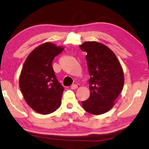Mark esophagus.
<instances>
[{"instance_id": "esophagus-1", "label": "esophagus", "mask_w": 149, "mask_h": 149, "mask_svg": "<svg viewBox=\"0 0 149 149\" xmlns=\"http://www.w3.org/2000/svg\"><path fill=\"white\" fill-rule=\"evenodd\" d=\"M77 88H78V85H76V84H73L71 86V90H75V89H77Z\"/></svg>"}]
</instances>
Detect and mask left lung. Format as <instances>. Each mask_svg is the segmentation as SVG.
I'll return each instance as SVG.
<instances>
[{
	"label": "left lung",
	"instance_id": "left-lung-1",
	"mask_svg": "<svg viewBox=\"0 0 149 149\" xmlns=\"http://www.w3.org/2000/svg\"><path fill=\"white\" fill-rule=\"evenodd\" d=\"M87 52L90 95L82 102L83 109L92 115L109 111L115 105L124 85V73L115 53L107 46L96 41L80 45Z\"/></svg>",
	"mask_w": 149,
	"mask_h": 149
}]
</instances>
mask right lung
Masks as SVG:
<instances>
[{
  "label": "right lung",
  "instance_id": "1",
  "mask_svg": "<svg viewBox=\"0 0 149 149\" xmlns=\"http://www.w3.org/2000/svg\"><path fill=\"white\" fill-rule=\"evenodd\" d=\"M63 50L62 46L45 42L29 54L22 67L19 83L24 98L42 115L55 111L61 105L64 88L56 78L52 63Z\"/></svg>",
  "mask_w": 149,
  "mask_h": 149
}]
</instances>
